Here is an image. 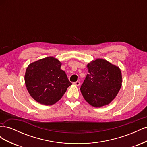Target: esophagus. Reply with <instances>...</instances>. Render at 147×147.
Masks as SVG:
<instances>
[{
    "label": "esophagus",
    "mask_w": 147,
    "mask_h": 147,
    "mask_svg": "<svg viewBox=\"0 0 147 147\" xmlns=\"http://www.w3.org/2000/svg\"><path fill=\"white\" fill-rule=\"evenodd\" d=\"M74 84H75V85H77V86H79L80 84V82H78V81H77V82H74Z\"/></svg>",
    "instance_id": "1"
}]
</instances>
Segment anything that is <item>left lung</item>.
I'll use <instances>...</instances> for the list:
<instances>
[{
	"instance_id": "obj_1",
	"label": "left lung",
	"mask_w": 147,
	"mask_h": 147,
	"mask_svg": "<svg viewBox=\"0 0 147 147\" xmlns=\"http://www.w3.org/2000/svg\"><path fill=\"white\" fill-rule=\"evenodd\" d=\"M87 67L88 74L80 88L84 99L95 107L109 104L121 88V70L102 59L92 61Z\"/></svg>"
}]
</instances>
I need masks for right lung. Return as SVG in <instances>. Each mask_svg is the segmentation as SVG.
<instances>
[{"label": "right lung", "mask_w": 147, "mask_h": 147, "mask_svg": "<svg viewBox=\"0 0 147 147\" xmlns=\"http://www.w3.org/2000/svg\"><path fill=\"white\" fill-rule=\"evenodd\" d=\"M61 63L53 57H47L30 64L26 69L25 83L27 90L37 102L46 105L61 99L72 84Z\"/></svg>", "instance_id": "obj_1"}]
</instances>
